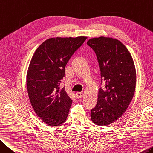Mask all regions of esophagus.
<instances>
[{
	"mask_svg": "<svg viewBox=\"0 0 153 153\" xmlns=\"http://www.w3.org/2000/svg\"><path fill=\"white\" fill-rule=\"evenodd\" d=\"M75 95H76V97L77 98H81V97H82L84 96L83 93H82V92H77Z\"/></svg>",
	"mask_w": 153,
	"mask_h": 153,
	"instance_id": "obj_1",
	"label": "esophagus"
}]
</instances>
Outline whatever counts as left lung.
I'll use <instances>...</instances> for the list:
<instances>
[{"label":"left lung","instance_id":"8db88e82","mask_svg":"<svg viewBox=\"0 0 153 153\" xmlns=\"http://www.w3.org/2000/svg\"><path fill=\"white\" fill-rule=\"evenodd\" d=\"M96 54L101 85L96 106L91 111L92 121L107 126L122 116L133 98L136 73L133 59L122 42L101 36L87 41Z\"/></svg>","mask_w":153,"mask_h":153}]
</instances>
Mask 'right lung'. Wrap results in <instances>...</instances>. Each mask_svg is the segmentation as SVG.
Listing matches in <instances>:
<instances>
[{
    "label": "right lung",
    "mask_w": 153,
    "mask_h": 153,
    "mask_svg": "<svg viewBox=\"0 0 153 153\" xmlns=\"http://www.w3.org/2000/svg\"><path fill=\"white\" fill-rule=\"evenodd\" d=\"M86 39H49L32 56L26 76L27 94L35 112L50 126H59L67 119L72 100L60 83L68 62Z\"/></svg>",
    "instance_id": "add662e5"
}]
</instances>
